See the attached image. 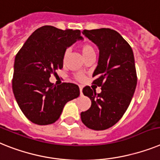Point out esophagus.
Here are the masks:
<instances>
[{"instance_id": "esophagus-1", "label": "esophagus", "mask_w": 160, "mask_h": 160, "mask_svg": "<svg viewBox=\"0 0 160 160\" xmlns=\"http://www.w3.org/2000/svg\"><path fill=\"white\" fill-rule=\"evenodd\" d=\"M82 89H83V87L81 85H80V95H82Z\"/></svg>"}]
</instances>
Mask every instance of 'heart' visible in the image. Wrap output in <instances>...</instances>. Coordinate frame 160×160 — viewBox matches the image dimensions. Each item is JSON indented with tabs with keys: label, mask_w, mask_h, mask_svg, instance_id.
<instances>
[{
	"label": "heart",
	"mask_w": 160,
	"mask_h": 160,
	"mask_svg": "<svg viewBox=\"0 0 160 160\" xmlns=\"http://www.w3.org/2000/svg\"><path fill=\"white\" fill-rule=\"evenodd\" d=\"M80 51H81V53H82V55L84 58L87 57L88 55L92 54V53H95V50L94 49H93V47H92L90 44H88V43H84V44L81 45V46H80ZM68 55V51L67 50L63 54V58H62L63 62H65L66 60H67ZM77 77L79 80H82L83 79V76H80H80H78Z\"/></svg>",
	"instance_id": "heart-1"
}]
</instances>
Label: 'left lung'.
I'll use <instances>...</instances> for the list:
<instances>
[{
	"label": "left lung",
	"instance_id": "left-lung-1",
	"mask_svg": "<svg viewBox=\"0 0 160 160\" xmlns=\"http://www.w3.org/2000/svg\"><path fill=\"white\" fill-rule=\"evenodd\" d=\"M82 34L98 47V62L92 74L95 78L92 83L102 87V92L97 94L90 87L83 88L84 96L90 98L91 107L81 112L80 117L88 128L105 130L121 119L136 89L133 52L121 35L110 28L84 30Z\"/></svg>",
	"mask_w": 160,
	"mask_h": 160
}]
</instances>
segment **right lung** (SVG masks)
Masks as SVG:
<instances>
[{
	"mask_svg": "<svg viewBox=\"0 0 160 160\" xmlns=\"http://www.w3.org/2000/svg\"><path fill=\"white\" fill-rule=\"evenodd\" d=\"M80 30H61L43 26L24 43L14 59L12 88L22 113L38 125L57 121L65 104L80 95L78 85H55L49 77L63 66V54L77 41H83Z\"/></svg>",
	"mask_w": 160,
	"mask_h": 160,
	"instance_id": "right-lung-1",
	"label": "right lung"
}]
</instances>
